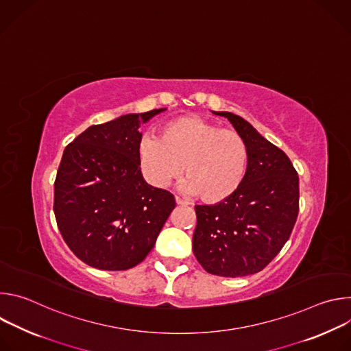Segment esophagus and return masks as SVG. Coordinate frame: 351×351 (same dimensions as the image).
I'll return each instance as SVG.
<instances>
[{
	"mask_svg": "<svg viewBox=\"0 0 351 351\" xmlns=\"http://www.w3.org/2000/svg\"><path fill=\"white\" fill-rule=\"evenodd\" d=\"M175 202H176V204H178V206H187V204H189L187 202H184V199H182L179 195H176V197H175Z\"/></svg>",
	"mask_w": 351,
	"mask_h": 351,
	"instance_id": "esophagus-1",
	"label": "esophagus"
}]
</instances>
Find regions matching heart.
Masks as SVG:
<instances>
[{"mask_svg": "<svg viewBox=\"0 0 351 351\" xmlns=\"http://www.w3.org/2000/svg\"><path fill=\"white\" fill-rule=\"evenodd\" d=\"M137 157L144 178L153 186L164 187L184 171L187 193H197L206 203H218L241 186L250 149L239 132L189 115L169 121L160 137H143Z\"/></svg>", "mask_w": 351, "mask_h": 351, "instance_id": "1", "label": "heart"}]
</instances>
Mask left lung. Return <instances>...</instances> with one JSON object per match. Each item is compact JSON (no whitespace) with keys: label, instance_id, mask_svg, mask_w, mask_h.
Masks as SVG:
<instances>
[{"label":"left lung","instance_id":"8db88e82","mask_svg":"<svg viewBox=\"0 0 351 351\" xmlns=\"http://www.w3.org/2000/svg\"><path fill=\"white\" fill-rule=\"evenodd\" d=\"M247 141L250 164L241 186L215 206H195L193 252L208 274L239 278L263 271L289 240L298 215V175L280 148L230 112Z\"/></svg>","mask_w":351,"mask_h":351}]
</instances>
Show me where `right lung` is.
<instances>
[{
	"instance_id": "add662e5",
	"label": "right lung",
	"mask_w": 351,
	"mask_h": 351,
	"mask_svg": "<svg viewBox=\"0 0 351 351\" xmlns=\"http://www.w3.org/2000/svg\"><path fill=\"white\" fill-rule=\"evenodd\" d=\"M164 108L93 125L65 148L54 182L58 229L84 264L126 271L140 264L175 208V197L141 175L138 128Z\"/></svg>"
}]
</instances>
